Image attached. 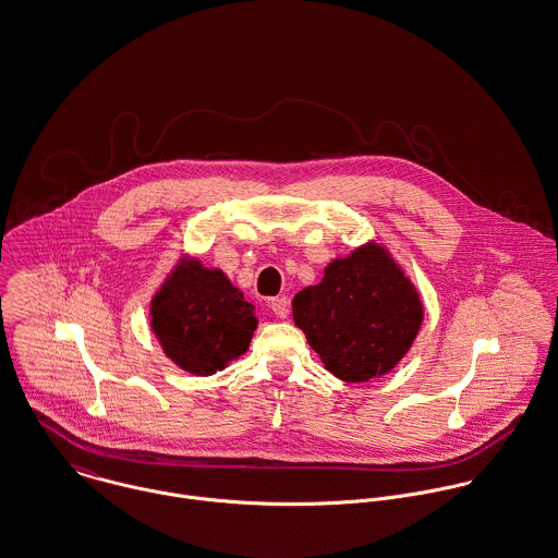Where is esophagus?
<instances>
[{"label": "esophagus", "instance_id": "esophagus-1", "mask_svg": "<svg viewBox=\"0 0 558 558\" xmlns=\"http://www.w3.org/2000/svg\"><path fill=\"white\" fill-rule=\"evenodd\" d=\"M269 308L278 318H287L289 316V300L287 298H274L269 302Z\"/></svg>", "mask_w": 558, "mask_h": 558}]
</instances>
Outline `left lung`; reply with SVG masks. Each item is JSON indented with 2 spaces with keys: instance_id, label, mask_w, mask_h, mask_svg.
<instances>
[{
  "instance_id": "8db88e82",
  "label": "left lung",
  "mask_w": 558,
  "mask_h": 558,
  "mask_svg": "<svg viewBox=\"0 0 558 558\" xmlns=\"http://www.w3.org/2000/svg\"><path fill=\"white\" fill-rule=\"evenodd\" d=\"M293 320L325 371L344 383H368L409 353L424 302L391 252L366 242L331 258L320 282L293 298Z\"/></svg>"
}]
</instances>
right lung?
Here are the masks:
<instances>
[{"label":"right lung","instance_id":"obj_1","mask_svg":"<svg viewBox=\"0 0 558 558\" xmlns=\"http://www.w3.org/2000/svg\"><path fill=\"white\" fill-rule=\"evenodd\" d=\"M254 304L218 267L180 254L149 302V327L162 353L182 371L211 376L248 351Z\"/></svg>","mask_w":558,"mask_h":558}]
</instances>
